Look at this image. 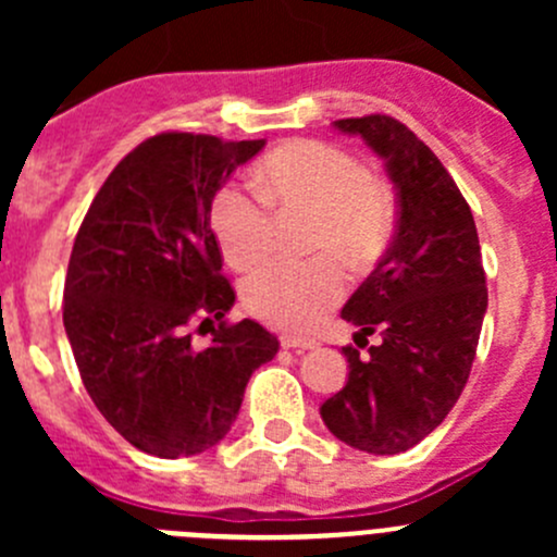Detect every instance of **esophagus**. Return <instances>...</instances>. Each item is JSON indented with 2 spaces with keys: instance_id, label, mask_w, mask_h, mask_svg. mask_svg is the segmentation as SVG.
Returning <instances> with one entry per match:
<instances>
[{
  "instance_id": "obj_1",
  "label": "esophagus",
  "mask_w": 557,
  "mask_h": 557,
  "mask_svg": "<svg viewBox=\"0 0 557 557\" xmlns=\"http://www.w3.org/2000/svg\"><path fill=\"white\" fill-rule=\"evenodd\" d=\"M280 345L285 347V350H296V352H305V350H312L318 342L314 339H305V336H283L280 339Z\"/></svg>"
}]
</instances>
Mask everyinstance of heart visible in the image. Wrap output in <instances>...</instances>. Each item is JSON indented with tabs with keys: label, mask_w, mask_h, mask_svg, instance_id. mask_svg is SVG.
Returning a JSON list of instances; mask_svg holds the SVG:
<instances>
[{
	"label": "heart",
	"mask_w": 557,
	"mask_h": 557,
	"mask_svg": "<svg viewBox=\"0 0 557 557\" xmlns=\"http://www.w3.org/2000/svg\"><path fill=\"white\" fill-rule=\"evenodd\" d=\"M252 188L223 185L210 226L234 269L258 267L272 250V210H312V247L336 250L352 263L377 256L393 226L391 196L361 172L352 156L318 139H290L261 159ZM347 274L334 252L310 261L267 263L243 285L247 312L285 331H312L345 296Z\"/></svg>",
	"instance_id": "obj_1"
}]
</instances>
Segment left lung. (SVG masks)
Instances as JSON below:
<instances>
[{"mask_svg":"<svg viewBox=\"0 0 557 557\" xmlns=\"http://www.w3.org/2000/svg\"><path fill=\"white\" fill-rule=\"evenodd\" d=\"M383 159L398 196L393 243L342 307L356 345L381 331L369 354L342 347L347 383L320 404L325 429L345 445L396 455L423 442L458 401L487 310L480 237L469 205L423 139L387 115L345 117Z\"/></svg>","mask_w":557,"mask_h":557,"instance_id":"1","label":"left lung"}]
</instances>
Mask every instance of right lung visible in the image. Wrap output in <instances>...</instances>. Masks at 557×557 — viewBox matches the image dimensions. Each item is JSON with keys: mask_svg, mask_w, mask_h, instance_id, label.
Here are the masks:
<instances>
[{"mask_svg": "<svg viewBox=\"0 0 557 557\" xmlns=\"http://www.w3.org/2000/svg\"><path fill=\"white\" fill-rule=\"evenodd\" d=\"M263 145L156 134L110 172L75 237L66 339L107 423L148 455L215 447L237 420L250 374L280 347L256 320H223L237 296L210 228L215 194ZM194 322L213 325L205 351L189 345Z\"/></svg>", "mask_w": 557, "mask_h": 557, "instance_id": "obj_1", "label": "right lung"}]
</instances>
